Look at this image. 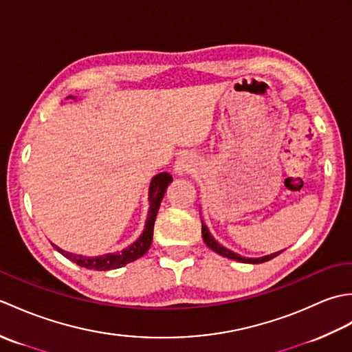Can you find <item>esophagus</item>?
Returning a JSON list of instances; mask_svg holds the SVG:
<instances>
[{
  "label": "esophagus",
  "instance_id": "obj_1",
  "mask_svg": "<svg viewBox=\"0 0 352 352\" xmlns=\"http://www.w3.org/2000/svg\"><path fill=\"white\" fill-rule=\"evenodd\" d=\"M195 168H197V162L189 154H182L180 157H177L175 164H174V170L177 175L190 174L192 170H195Z\"/></svg>",
  "mask_w": 352,
  "mask_h": 352
}]
</instances>
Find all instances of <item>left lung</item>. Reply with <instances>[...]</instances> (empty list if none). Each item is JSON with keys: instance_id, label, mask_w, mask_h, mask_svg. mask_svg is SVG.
Masks as SVG:
<instances>
[{"instance_id": "8db88e82", "label": "left lung", "mask_w": 352, "mask_h": 352, "mask_svg": "<svg viewBox=\"0 0 352 352\" xmlns=\"http://www.w3.org/2000/svg\"><path fill=\"white\" fill-rule=\"evenodd\" d=\"M201 223H203V228H201V233H203V239L206 245L210 248L212 251L221 254L222 257H227V258H231V260H236V261H242V263H251V265H257V263H263V261H267L271 260L274 257L278 256V254H281L283 251H278V252H274V254H269V256H265V257H258V258H248V257H242L239 256L237 252L231 251V250H227L226 246H222L221 243H218L214 241V237L210 234V231H208V228L206 227V223L203 222V219H201Z\"/></svg>"}]
</instances>
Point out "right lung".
I'll use <instances>...</instances> for the list:
<instances>
[{"label": "right lung", "mask_w": 352, "mask_h": 352, "mask_svg": "<svg viewBox=\"0 0 352 352\" xmlns=\"http://www.w3.org/2000/svg\"><path fill=\"white\" fill-rule=\"evenodd\" d=\"M68 98H72V96H68ZM170 182H172V177L170 174H168V172H160V174L153 177L151 183H149V192H148L149 208H148V216L145 221V228L142 231V234L139 236L138 241L126 246V248H124L122 251L102 254V256H95V257H87V256H81V254H72V252L65 251L62 248H58L57 245H54V248L60 252L62 256L69 258L78 266L86 267V269H95V271H110V269L122 267L125 265L131 263V261L138 260L139 257L144 256V254L149 250V246H151L155 216H157V212H159L164 192H166Z\"/></svg>", "instance_id": "add662e5"}]
</instances>
